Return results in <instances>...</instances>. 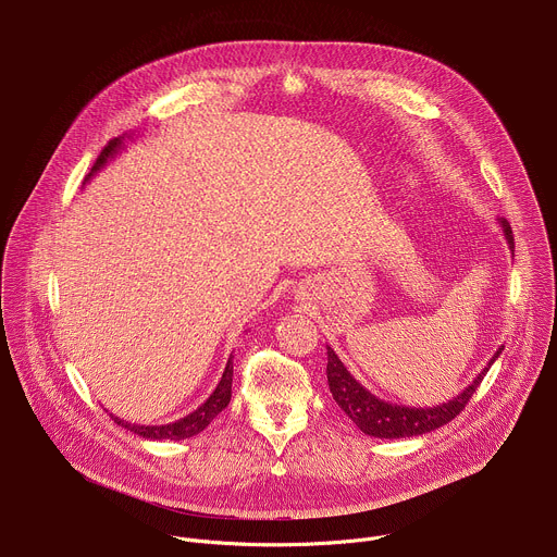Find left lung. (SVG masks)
Masks as SVG:
<instances>
[{"instance_id": "obj_1", "label": "left lung", "mask_w": 557, "mask_h": 557, "mask_svg": "<svg viewBox=\"0 0 557 557\" xmlns=\"http://www.w3.org/2000/svg\"><path fill=\"white\" fill-rule=\"evenodd\" d=\"M505 240L509 249L513 251V235L511 226L507 220H500ZM329 350V366H326V376H329V387L333 392V399L337 406L348 414V419L368 436L374 438H410L419 434H428L445 423H449L458 412L467 406V401L473 396L475 387L481 385L483 376L490 372L492 363L500 357L505 346H500L490 363L483 368V372L475 376L460 394H456L451 401L434 408H406V406H396L389 401L379 399L370 389H366L342 363V359L335 355L331 346Z\"/></svg>"}]
</instances>
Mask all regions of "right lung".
I'll list each match as a JSON object with an SVG mask.
<instances>
[{
    "mask_svg": "<svg viewBox=\"0 0 557 557\" xmlns=\"http://www.w3.org/2000/svg\"><path fill=\"white\" fill-rule=\"evenodd\" d=\"M127 138H132V136L123 134V136H119V138H112V140L103 147V151L99 153L97 163H95V168H92V172L88 174L86 181H90L99 170H103L108 161H112V158L123 149V143H125ZM231 383H233V357H228L226 368H224V372H222V379H220V383L215 385V389L209 394V399H207L198 410H194L191 414H187V417H183V419H178V421H174V423H168V425H138V423H127V421H123V419H119V417H114V414H110V417H112L114 423H119L121 428L134 432L136 436H143V438H147V441H165V438H170V441H183V438H191V436L200 434V432L228 406V401H231Z\"/></svg>",
    "mask_w": 557,
    "mask_h": 557,
    "instance_id": "1",
    "label": "right lung"
}]
</instances>
